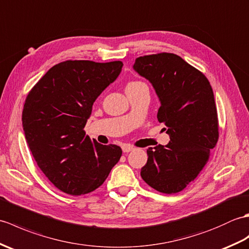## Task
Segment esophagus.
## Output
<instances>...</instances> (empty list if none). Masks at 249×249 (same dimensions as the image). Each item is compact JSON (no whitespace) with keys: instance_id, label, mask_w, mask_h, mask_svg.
Masks as SVG:
<instances>
[{"instance_id":"esophagus-1","label":"esophagus","mask_w":249,"mask_h":249,"mask_svg":"<svg viewBox=\"0 0 249 249\" xmlns=\"http://www.w3.org/2000/svg\"><path fill=\"white\" fill-rule=\"evenodd\" d=\"M121 148H123V151L124 153H128V152H130L132 150H134V147L131 146V145H124Z\"/></svg>"}]
</instances>
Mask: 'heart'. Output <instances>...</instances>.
Segmentation results:
<instances>
[{"instance_id":"b5f03b06","label":"heart","mask_w":249,"mask_h":249,"mask_svg":"<svg viewBox=\"0 0 249 249\" xmlns=\"http://www.w3.org/2000/svg\"><path fill=\"white\" fill-rule=\"evenodd\" d=\"M139 83H141V82H130V83H128V84H126V87L134 86V85H136V84H139ZM126 87H125V88H126Z\"/></svg>"}]
</instances>
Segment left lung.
I'll return each instance as SVG.
<instances>
[{
	"label": "left lung",
	"mask_w": 249,
	"mask_h": 249,
	"mask_svg": "<svg viewBox=\"0 0 249 249\" xmlns=\"http://www.w3.org/2000/svg\"><path fill=\"white\" fill-rule=\"evenodd\" d=\"M133 68L156 90L158 120L170 137L165 147L148 149L141 176L158 192L175 194L197 178L218 141L212 87L206 75L173 53L137 57Z\"/></svg>",
	"instance_id": "left-lung-1"
}]
</instances>
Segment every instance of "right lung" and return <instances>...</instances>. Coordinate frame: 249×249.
Returning <instances> with one entry per match:
<instances>
[{
    "label": "right lung",
    "instance_id": "obj_1",
    "mask_svg": "<svg viewBox=\"0 0 249 249\" xmlns=\"http://www.w3.org/2000/svg\"><path fill=\"white\" fill-rule=\"evenodd\" d=\"M123 62L66 60L49 69L25 99L22 125L42 173L58 190L84 195L98 189L123 154L101 145L84 128L92 104L113 83Z\"/></svg>",
    "mask_w": 249,
    "mask_h": 249
}]
</instances>
